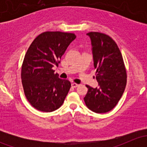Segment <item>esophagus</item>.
I'll return each mask as SVG.
<instances>
[{"label": "esophagus", "instance_id": "esophagus-1", "mask_svg": "<svg viewBox=\"0 0 147 147\" xmlns=\"http://www.w3.org/2000/svg\"><path fill=\"white\" fill-rule=\"evenodd\" d=\"M78 85H79V84H77V83H75V82L72 83V87H74V88H75V87H78Z\"/></svg>", "mask_w": 147, "mask_h": 147}]
</instances>
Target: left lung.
Instances as JSON below:
<instances>
[{
  "mask_svg": "<svg viewBox=\"0 0 147 147\" xmlns=\"http://www.w3.org/2000/svg\"><path fill=\"white\" fill-rule=\"evenodd\" d=\"M90 38L96 79L99 87L88 88L85 105L96 113L112 110L121 99L127 84V72L122 55L116 42L106 34L87 33Z\"/></svg>",
  "mask_w": 147,
  "mask_h": 147,
  "instance_id": "1",
  "label": "left lung"
}]
</instances>
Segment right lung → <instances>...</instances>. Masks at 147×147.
I'll use <instances>...</instances> for the list:
<instances>
[{
  "mask_svg": "<svg viewBox=\"0 0 147 147\" xmlns=\"http://www.w3.org/2000/svg\"><path fill=\"white\" fill-rule=\"evenodd\" d=\"M76 38L74 33L44 32L32 41L27 50L21 69L25 95L39 111L50 112L62 106L71 87L67 80L55 74L61 57Z\"/></svg>",
  "mask_w": 147,
  "mask_h": 147,
  "instance_id": "obj_1",
  "label": "right lung"
}]
</instances>
